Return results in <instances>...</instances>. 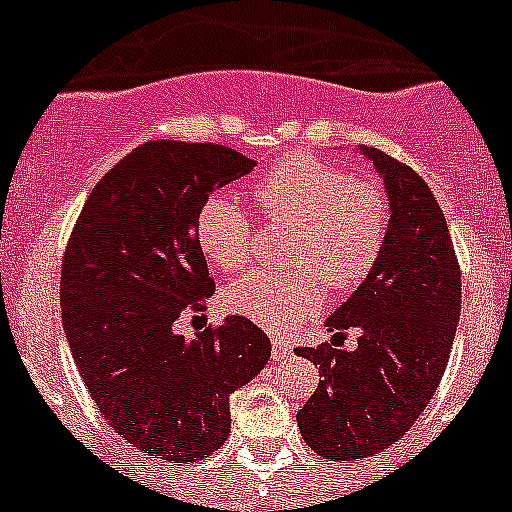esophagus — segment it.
I'll return each mask as SVG.
<instances>
[{
    "label": "esophagus",
    "mask_w": 512,
    "mask_h": 512,
    "mask_svg": "<svg viewBox=\"0 0 512 512\" xmlns=\"http://www.w3.org/2000/svg\"><path fill=\"white\" fill-rule=\"evenodd\" d=\"M274 351H271V359H274V364H279V361H284L287 356H292V346H289L287 341H282V338H274Z\"/></svg>",
    "instance_id": "obj_1"
}]
</instances>
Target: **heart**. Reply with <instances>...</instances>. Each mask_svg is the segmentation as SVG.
<instances>
[{
	"mask_svg": "<svg viewBox=\"0 0 512 512\" xmlns=\"http://www.w3.org/2000/svg\"><path fill=\"white\" fill-rule=\"evenodd\" d=\"M253 202L271 220L300 225L292 264L305 271L256 269L225 289V307L269 333H292L325 302V284L351 289L369 277L382 256L390 207L382 189L354 179L341 166L292 156L256 182ZM194 235L205 259L220 271H238L253 251L251 217L228 194L202 202Z\"/></svg>",
	"mask_w": 512,
	"mask_h": 512,
	"instance_id": "heart-1",
	"label": "heart"
}]
</instances>
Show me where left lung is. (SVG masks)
I'll return each mask as SVG.
<instances>
[{
  "instance_id": "left-lung-1",
  "label": "left lung",
  "mask_w": 512,
  "mask_h": 512,
  "mask_svg": "<svg viewBox=\"0 0 512 512\" xmlns=\"http://www.w3.org/2000/svg\"><path fill=\"white\" fill-rule=\"evenodd\" d=\"M361 151L390 197L387 241L369 277L325 320L333 343L297 348L323 377L297 425L333 461L379 454L413 428L446 372L461 310L459 261L428 184L384 151ZM346 329L360 330L354 352L335 348Z\"/></svg>"
}]
</instances>
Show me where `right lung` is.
<instances>
[{
    "label": "right lung",
    "instance_id": "add662e5",
    "mask_svg": "<svg viewBox=\"0 0 512 512\" xmlns=\"http://www.w3.org/2000/svg\"><path fill=\"white\" fill-rule=\"evenodd\" d=\"M256 161L217 143L148 140L99 179L61 264V315L89 395L122 441L169 464L230 433V395L266 366L269 336L230 315L184 338L215 292L194 220Z\"/></svg>",
    "mask_w": 512,
    "mask_h": 512
}]
</instances>
